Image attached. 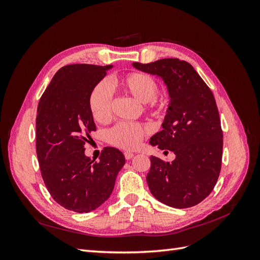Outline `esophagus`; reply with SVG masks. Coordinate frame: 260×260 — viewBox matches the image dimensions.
Returning <instances> with one entry per match:
<instances>
[{
    "label": "esophagus",
    "mask_w": 260,
    "mask_h": 260,
    "mask_svg": "<svg viewBox=\"0 0 260 260\" xmlns=\"http://www.w3.org/2000/svg\"><path fill=\"white\" fill-rule=\"evenodd\" d=\"M124 154V157H125V159H131L133 156H135V154H133L132 152H124L123 153Z\"/></svg>",
    "instance_id": "34e87169"
}]
</instances>
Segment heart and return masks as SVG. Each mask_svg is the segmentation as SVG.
Instances as JSON below:
<instances>
[{
  "label": "heart",
  "instance_id": "heart-1",
  "mask_svg": "<svg viewBox=\"0 0 260 260\" xmlns=\"http://www.w3.org/2000/svg\"><path fill=\"white\" fill-rule=\"evenodd\" d=\"M116 85L124 94L143 103L146 109L153 113H159L166 106V101L157 96L158 84L152 76L144 73H130L119 77L115 81ZM89 109L94 120L99 123H106L112 118V96L104 83L94 86L89 96ZM145 128L140 123L120 122L108 131V142L112 145L131 149L138 146L145 136Z\"/></svg>",
  "mask_w": 260,
  "mask_h": 260
}]
</instances>
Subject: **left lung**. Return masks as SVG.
<instances>
[{"label":"left lung","instance_id":"obj_1","mask_svg":"<svg viewBox=\"0 0 260 260\" xmlns=\"http://www.w3.org/2000/svg\"><path fill=\"white\" fill-rule=\"evenodd\" d=\"M132 66L160 77L170 102L161 124L149 144L174 152L165 162L151 157L146 181L156 200L174 208L198 205L214 190L221 169L223 135L214 94L191 64L164 58Z\"/></svg>","mask_w":260,"mask_h":260}]
</instances>
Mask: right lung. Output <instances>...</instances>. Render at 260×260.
Here are the masks:
<instances>
[{"mask_svg":"<svg viewBox=\"0 0 260 260\" xmlns=\"http://www.w3.org/2000/svg\"><path fill=\"white\" fill-rule=\"evenodd\" d=\"M112 67H61L38 105L36 147L44 184L60 206L80 214L107 201L125 162L115 147H104L98 161L84 154L85 142L96 130L89 96Z\"/></svg>","mask_w":260,"mask_h":260,"instance_id":"add662e5","label":"right lung"}]
</instances>
